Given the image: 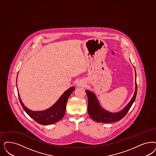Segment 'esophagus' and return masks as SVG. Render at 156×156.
<instances>
[{
    "label": "esophagus",
    "instance_id": "34e87169",
    "mask_svg": "<svg viewBox=\"0 0 156 156\" xmlns=\"http://www.w3.org/2000/svg\"><path fill=\"white\" fill-rule=\"evenodd\" d=\"M76 86L78 87H83L85 86V83L82 81H78L76 83Z\"/></svg>",
    "mask_w": 156,
    "mask_h": 156
}]
</instances>
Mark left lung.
<instances>
[{
	"mask_svg": "<svg viewBox=\"0 0 156 156\" xmlns=\"http://www.w3.org/2000/svg\"><path fill=\"white\" fill-rule=\"evenodd\" d=\"M135 74V89L134 94L130 101L123 109L118 112H111L101 107L97 99L96 95L91 91L86 90V92L88 100V113L93 120L100 123H113L120 120L124 118L128 112L129 109L134 102L136 93H137V85L136 82V71Z\"/></svg>",
	"mask_w": 156,
	"mask_h": 156,
	"instance_id": "left-lung-1",
	"label": "left lung"
}]
</instances>
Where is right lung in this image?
<instances>
[{
    "instance_id": "right-lung-1",
    "label": "right lung",
    "mask_w": 156,
    "mask_h": 156,
    "mask_svg": "<svg viewBox=\"0 0 156 156\" xmlns=\"http://www.w3.org/2000/svg\"><path fill=\"white\" fill-rule=\"evenodd\" d=\"M17 87V86H16ZM18 90V88H17ZM75 87L72 86L63 93L59 97L57 101L51 107L44 111H34L25 107L22 101L20 96L18 93L19 100L21 102L22 107L26 113L38 123L41 125H48L58 122L63 118L66 112V104L70 94L74 91Z\"/></svg>"
}]
</instances>
